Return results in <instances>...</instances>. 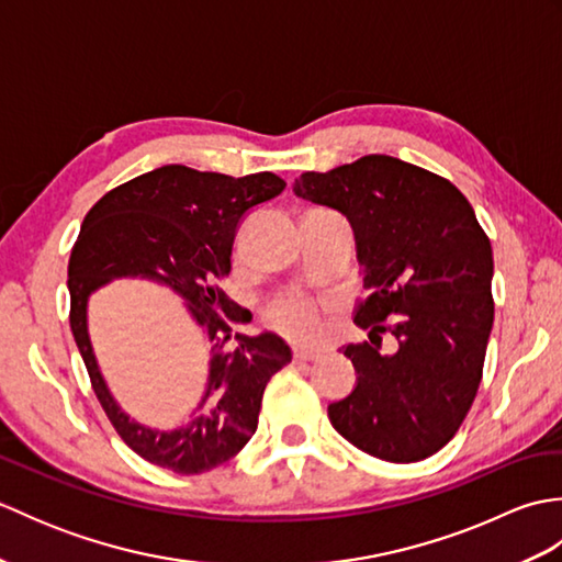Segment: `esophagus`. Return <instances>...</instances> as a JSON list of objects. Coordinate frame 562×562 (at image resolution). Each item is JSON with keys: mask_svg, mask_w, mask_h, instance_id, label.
Wrapping results in <instances>:
<instances>
[{"mask_svg": "<svg viewBox=\"0 0 562 562\" xmlns=\"http://www.w3.org/2000/svg\"><path fill=\"white\" fill-rule=\"evenodd\" d=\"M292 357H294V362H314V360H318V357H324V352L308 350V348H294Z\"/></svg>", "mask_w": 562, "mask_h": 562, "instance_id": "obj_1", "label": "esophagus"}]
</instances>
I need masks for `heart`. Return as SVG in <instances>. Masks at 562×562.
Returning <instances> with one entry per match:
<instances>
[{
  "label": "heart",
  "mask_w": 562,
  "mask_h": 562,
  "mask_svg": "<svg viewBox=\"0 0 562 562\" xmlns=\"http://www.w3.org/2000/svg\"><path fill=\"white\" fill-rule=\"evenodd\" d=\"M268 321L272 328H278L284 336L300 342H312L321 336V306L312 296L288 294L268 306Z\"/></svg>",
  "instance_id": "1"
}]
</instances>
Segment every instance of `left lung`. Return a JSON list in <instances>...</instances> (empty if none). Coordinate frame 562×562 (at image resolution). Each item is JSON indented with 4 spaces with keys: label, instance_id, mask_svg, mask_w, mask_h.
I'll list each match as a JSON object with an SVG mask.
<instances>
[{
    "label": "left lung",
    "instance_id": "obj_1",
    "mask_svg": "<svg viewBox=\"0 0 562 562\" xmlns=\"http://www.w3.org/2000/svg\"><path fill=\"white\" fill-rule=\"evenodd\" d=\"M294 195L348 217L362 288L348 345L357 384L328 405L330 425L369 457L413 463L457 435L483 376L493 330V248L471 202L447 178L386 154L326 173L306 171ZM391 331L397 350L380 352Z\"/></svg>",
    "mask_w": 562,
    "mask_h": 562
}]
</instances>
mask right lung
Masks as SVG:
<instances>
[{
    "instance_id": "obj_1",
    "label": "right lung",
    "mask_w": 562,
    "mask_h": 562,
    "mask_svg": "<svg viewBox=\"0 0 562 562\" xmlns=\"http://www.w3.org/2000/svg\"><path fill=\"white\" fill-rule=\"evenodd\" d=\"M284 186L270 171L234 178L169 164L113 188L83 217L67 268L69 326L115 432L154 465L195 475L236 457L256 432L270 376L292 362L290 345L274 333L234 336L232 326L246 324L250 312L222 290L238 224L260 202L278 198ZM123 277L169 286L206 330L209 384L181 428L151 430L135 424L112 398L92 355L88 296Z\"/></svg>"
}]
</instances>
